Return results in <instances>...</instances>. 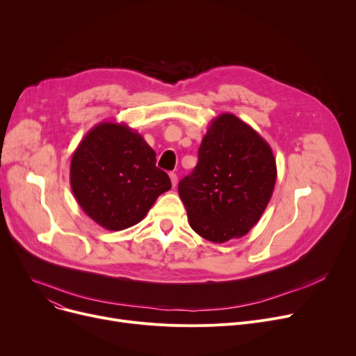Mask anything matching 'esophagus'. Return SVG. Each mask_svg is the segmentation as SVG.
<instances>
[{"label":"esophagus","instance_id":"34e87169","mask_svg":"<svg viewBox=\"0 0 356 356\" xmlns=\"http://www.w3.org/2000/svg\"><path fill=\"white\" fill-rule=\"evenodd\" d=\"M168 176H170L172 186H173V188H176V186H177V175H176V173H170Z\"/></svg>","mask_w":356,"mask_h":356}]
</instances>
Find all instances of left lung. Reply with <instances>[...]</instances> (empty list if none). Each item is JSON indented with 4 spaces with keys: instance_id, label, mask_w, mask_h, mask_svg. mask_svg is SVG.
<instances>
[{
    "instance_id": "obj_1",
    "label": "left lung",
    "mask_w": 356,
    "mask_h": 356,
    "mask_svg": "<svg viewBox=\"0 0 356 356\" xmlns=\"http://www.w3.org/2000/svg\"><path fill=\"white\" fill-rule=\"evenodd\" d=\"M195 170L180 180L189 225L222 244L259 220L273 196L277 165L268 143L234 114L216 117L199 147Z\"/></svg>"
}]
</instances>
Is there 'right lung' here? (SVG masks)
<instances>
[{
    "instance_id": "1",
    "label": "right lung",
    "mask_w": 356,
    "mask_h": 356,
    "mask_svg": "<svg viewBox=\"0 0 356 356\" xmlns=\"http://www.w3.org/2000/svg\"><path fill=\"white\" fill-rule=\"evenodd\" d=\"M70 188L92 220L121 231L143 220L172 181L137 131L122 122H101L74 149Z\"/></svg>"
}]
</instances>
